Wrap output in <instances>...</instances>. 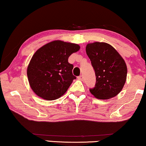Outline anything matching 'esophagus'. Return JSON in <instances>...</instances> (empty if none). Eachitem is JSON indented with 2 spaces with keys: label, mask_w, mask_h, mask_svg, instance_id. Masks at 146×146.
<instances>
[{
  "label": "esophagus",
  "mask_w": 146,
  "mask_h": 146,
  "mask_svg": "<svg viewBox=\"0 0 146 146\" xmlns=\"http://www.w3.org/2000/svg\"><path fill=\"white\" fill-rule=\"evenodd\" d=\"M78 80H83L84 77H83V76H82V75H80V76H79L78 77Z\"/></svg>",
  "instance_id": "34e87169"
}]
</instances>
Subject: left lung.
Here are the masks:
<instances>
[{"instance_id": "left-lung-1", "label": "left lung", "mask_w": 146, "mask_h": 146, "mask_svg": "<svg viewBox=\"0 0 146 146\" xmlns=\"http://www.w3.org/2000/svg\"><path fill=\"white\" fill-rule=\"evenodd\" d=\"M87 55L95 70L96 84L89 91L95 98L108 100L122 91L127 75L126 63L115 48L106 42L88 43Z\"/></svg>"}]
</instances>
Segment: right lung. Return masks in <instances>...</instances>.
Listing matches in <instances>:
<instances>
[{"mask_svg":"<svg viewBox=\"0 0 146 146\" xmlns=\"http://www.w3.org/2000/svg\"><path fill=\"white\" fill-rule=\"evenodd\" d=\"M77 44L53 40L35 52L27 68L32 91L46 100H57L67 91L76 76L68 57L80 49Z\"/></svg>","mask_w":146,"mask_h":146,"instance_id":"add662e5","label":"right lung"}]
</instances>
